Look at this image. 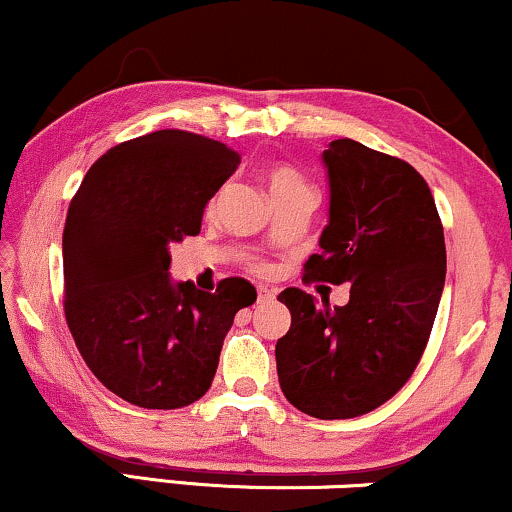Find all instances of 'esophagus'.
<instances>
[{
  "label": "esophagus",
  "mask_w": 512,
  "mask_h": 512,
  "mask_svg": "<svg viewBox=\"0 0 512 512\" xmlns=\"http://www.w3.org/2000/svg\"><path fill=\"white\" fill-rule=\"evenodd\" d=\"M270 299H275V289L258 285V304H263V301H270Z\"/></svg>",
  "instance_id": "esophagus-1"
}]
</instances>
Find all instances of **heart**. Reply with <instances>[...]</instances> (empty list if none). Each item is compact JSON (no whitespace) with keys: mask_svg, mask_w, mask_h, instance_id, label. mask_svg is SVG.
I'll list each match as a JSON object with an SVG mask.
<instances>
[{"mask_svg":"<svg viewBox=\"0 0 512 512\" xmlns=\"http://www.w3.org/2000/svg\"><path fill=\"white\" fill-rule=\"evenodd\" d=\"M261 178L266 182V189L273 201L280 197H287V194H299V192L313 194L311 185H308L304 175H301L294 166H289V163H270V166L263 170Z\"/></svg>","mask_w":512,"mask_h":512,"instance_id":"1","label":"heart"}]
</instances>
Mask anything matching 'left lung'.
<instances>
[{"label": "left lung", "instance_id": "1", "mask_svg": "<svg viewBox=\"0 0 512 512\" xmlns=\"http://www.w3.org/2000/svg\"><path fill=\"white\" fill-rule=\"evenodd\" d=\"M330 223L304 280L349 285V304L323 306L304 289L277 299L292 327L277 339L282 394L301 413L346 420L370 413L418 368L446 280L437 204L410 163L361 142L323 151Z\"/></svg>", "mask_w": 512, "mask_h": 512}]
</instances>
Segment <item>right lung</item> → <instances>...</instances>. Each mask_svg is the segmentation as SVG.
<instances>
[{
    "mask_svg": "<svg viewBox=\"0 0 512 512\" xmlns=\"http://www.w3.org/2000/svg\"><path fill=\"white\" fill-rule=\"evenodd\" d=\"M237 151L185 130H156L92 163L63 227V311L80 356L106 389L140 408L199 401L216 375L244 277L216 292L170 280V244L199 235L208 199Z\"/></svg>",
    "mask_w": 512,
    "mask_h": 512,
    "instance_id": "right-lung-1",
    "label": "right lung"
}]
</instances>
